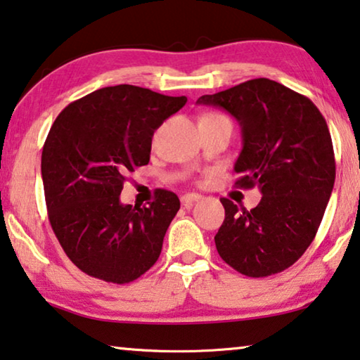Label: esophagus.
<instances>
[{"mask_svg":"<svg viewBox=\"0 0 360 360\" xmlns=\"http://www.w3.org/2000/svg\"><path fill=\"white\" fill-rule=\"evenodd\" d=\"M202 195L200 194H194V192H187V194L181 195V202L184 203V205H189V203H194L197 200H200Z\"/></svg>","mask_w":360,"mask_h":360,"instance_id":"34e87169","label":"esophagus"}]
</instances>
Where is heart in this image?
Segmentation results:
<instances>
[{"label": "heart", "instance_id": "1", "mask_svg": "<svg viewBox=\"0 0 360 360\" xmlns=\"http://www.w3.org/2000/svg\"><path fill=\"white\" fill-rule=\"evenodd\" d=\"M223 115H218V112H208V115H205L203 117H221Z\"/></svg>", "mask_w": 360, "mask_h": 360}]
</instances>
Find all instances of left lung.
Returning a JSON list of instances; mask_svg holds the SVG:
<instances>
[{
	"label": "left lung",
	"instance_id": "obj_1",
	"mask_svg": "<svg viewBox=\"0 0 360 360\" xmlns=\"http://www.w3.org/2000/svg\"><path fill=\"white\" fill-rule=\"evenodd\" d=\"M200 105L226 110L243 129L234 165L243 189L259 187L252 210L221 198L224 221L214 244L221 259L250 278L280 273L302 257L315 238L333 191V142L307 96L260 77L203 95Z\"/></svg>",
	"mask_w": 360,
	"mask_h": 360
}]
</instances>
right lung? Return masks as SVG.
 I'll return each mask as SVG.
<instances>
[{"label": "right lung", "mask_w": 360, "mask_h": 360, "mask_svg": "<svg viewBox=\"0 0 360 360\" xmlns=\"http://www.w3.org/2000/svg\"><path fill=\"white\" fill-rule=\"evenodd\" d=\"M186 101L121 84L72 101L53 122L41 152L48 219L89 276L131 283L162 254L178 195L157 189L142 208L122 205L120 195L127 174L148 163L153 132Z\"/></svg>", "instance_id": "obj_1"}]
</instances>
